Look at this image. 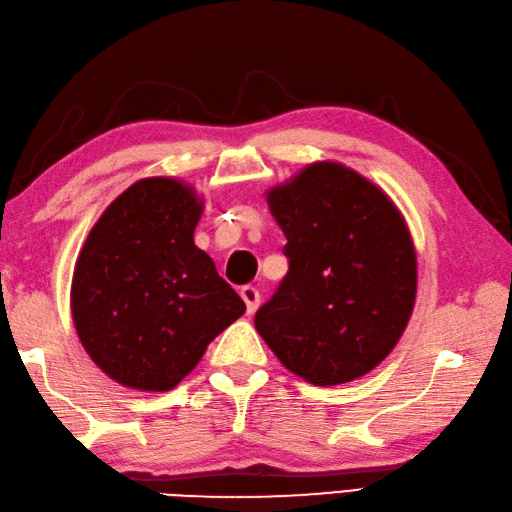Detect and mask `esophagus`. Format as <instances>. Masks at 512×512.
<instances>
[{"label": "esophagus", "instance_id": "34e87169", "mask_svg": "<svg viewBox=\"0 0 512 512\" xmlns=\"http://www.w3.org/2000/svg\"><path fill=\"white\" fill-rule=\"evenodd\" d=\"M241 296L247 305V314H254L258 309V302H260V291L254 285H245L241 287Z\"/></svg>", "mask_w": 512, "mask_h": 512}]
</instances>
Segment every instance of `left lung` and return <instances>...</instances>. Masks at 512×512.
<instances>
[{"label":"left lung","instance_id":"left-lung-1","mask_svg":"<svg viewBox=\"0 0 512 512\" xmlns=\"http://www.w3.org/2000/svg\"><path fill=\"white\" fill-rule=\"evenodd\" d=\"M289 260L254 325L289 371L318 387L369 373L411 318L417 263L389 196L340 163H314L267 196Z\"/></svg>","mask_w":512,"mask_h":512}]
</instances>
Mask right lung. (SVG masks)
I'll use <instances>...</instances> for the list:
<instances>
[{"label":"right lung","instance_id":"add662e5","mask_svg":"<svg viewBox=\"0 0 512 512\" xmlns=\"http://www.w3.org/2000/svg\"><path fill=\"white\" fill-rule=\"evenodd\" d=\"M203 203L174 179L128 187L92 227L72 278V320L88 356L123 387L170 391L245 302L203 249Z\"/></svg>","mask_w":512,"mask_h":512}]
</instances>
